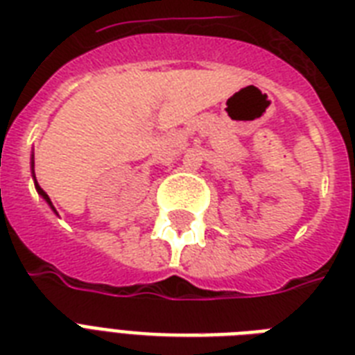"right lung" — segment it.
I'll return each mask as SVG.
<instances>
[{"mask_svg": "<svg viewBox=\"0 0 355 355\" xmlns=\"http://www.w3.org/2000/svg\"><path fill=\"white\" fill-rule=\"evenodd\" d=\"M37 191H38V194H40V196H42V198H44V200H46V202H48V203H49V205H51V202H49V198H48V194H46V192H44V191H42V189H40V185H38V183H37Z\"/></svg>", "mask_w": 355, "mask_h": 355, "instance_id": "obj_1", "label": "right lung"}]
</instances>
